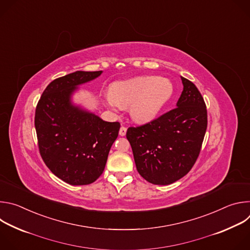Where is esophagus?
Here are the masks:
<instances>
[{
    "instance_id": "34e87169",
    "label": "esophagus",
    "mask_w": 250,
    "mask_h": 250,
    "mask_svg": "<svg viewBox=\"0 0 250 250\" xmlns=\"http://www.w3.org/2000/svg\"><path fill=\"white\" fill-rule=\"evenodd\" d=\"M120 135L121 136H125V133H126V127H125V126H122L121 128H120Z\"/></svg>"
}]
</instances>
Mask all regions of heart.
Wrapping results in <instances>:
<instances>
[{
	"instance_id": "b5f03b06",
	"label": "heart",
	"mask_w": 250,
	"mask_h": 250,
	"mask_svg": "<svg viewBox=\"0 0 250 250\" xmlns=\"http://www.w3.org/2000/svg\"><path fill=\"white\" fill-rule=\"evenodd\" d=\"M174 92L173 84L156 76L136 77L112 85L105 98L109 108L117 113L129 105V115L136 123H149L157 118Z\"/></svg>"
}]
</instances>
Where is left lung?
<instances>
[{
    "label": "left lung",
    "mask_w": 250,
    "mask_h": 250,
    "mask_svg": "<svg viewBox=\"0 0 250 250\" xmlns=\"http://www.w3.org/2000/svg\"><path fill=\"white\" fill-rule=\"evenodd\" d=\"M181 80L184 88L175 109L126 131L138 173L154 185L172 184L192 169L206 133L204 98L194 83Z\"/></svg>",
    "instance_id": "obj_1"
}]
</instances>
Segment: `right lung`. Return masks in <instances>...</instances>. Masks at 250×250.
Returning <instances> with one entry per match:
<instances>
[{"mask_svg":"<svg viewBox=\"0 0 250 250\" xmlns=\"http://www.w3.org/2000/svg\"><path fill=\"white\" fill-rule=\"evenodd\" d=\"M101 74L102 71H76L53 80L35 109L42 158L55 176L70 185H88L98 179L119 135L120 123L104 122L71 102L78 86Z\"/></svg>","mask_w":250,"mask_h":250,"instance_id":"obj_1","label":"right lung"}]
</instances>
